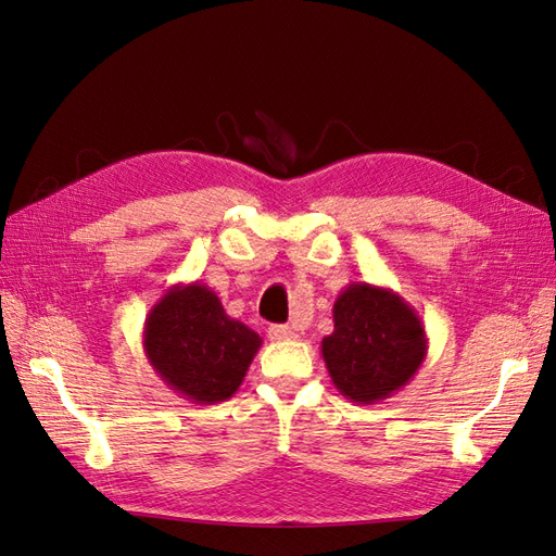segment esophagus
<instances>
[{
    "instance_id": "34e87169",
    "label": "esophagus",
    "mask_w": 556,
    "mask_h": 556,
    "mask_svg": "<svg viewBox=\"0 0 556 556\" xmlns=\"http://www.w3.org/2000/svg\"><path fill=\"white\" fill-rule=\"evenodd\" d=\"M296 336L299 333L288 325H271V327H268V339H271V341H292V339H296Z\"/></svg>"
}]
</instances>
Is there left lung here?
I'll use <instances>...</instances> for the list:
<instances>
[{
	"label": "left lung",
	"instance_id": "left-lung-1",
	"mask_svg": "<svg viewBox=\"0 0 556 556\" xmlns=\"http://www.w3.org/2000/svg\"><path fill=\"white\" fill-rule=\"evenodd\" d=\"M422 317L390 288L350 282L333 301V331L319 343L345 399L376 403L406 387L427 359Z\"/></svg>",
	"mask_w": 556,
	"mask_h": 556
}]
</instances>
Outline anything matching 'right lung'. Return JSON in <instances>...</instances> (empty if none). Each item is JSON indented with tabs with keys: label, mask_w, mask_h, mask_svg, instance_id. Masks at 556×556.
<instances>
[{
	"label": "right lung",
	"mask_w": 556,
	"mask_h": 556,
	"mask_svg": "<svg viewBox=\"0 0 556 556\" xmlns=\"http://www.w3.org/2000/svg\"><path fill=\"white\" fill-rule=\"evenodd\" d=\"M262 339L225 313L204 282H178L150 308L143 350L169 390L199 406L237 394Z\"/></svg>",
	"instance_id": "add662e5"
}]
</instances>
